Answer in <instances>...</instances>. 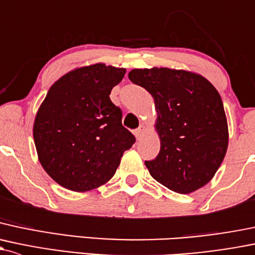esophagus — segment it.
I'll list each match as a JSON object with an SVG mask.
<instances>
[{"label": "esophagus", "mask_w": 255, "mask_h": 255, "mask_svg": "<svg viewBox=\"0 0 255 255\" xmlns=\"http://www.w3.org/2000/svg\"><path fill=\"white\" fill-rule=\"evenodd\" d=\"M144 130H145V127H144L143 125H140L138 128H136V129L134 130V134L136 136V139H140V136L143 135Z\"/></svg>", "instance_id": "esophagus-1"}]
</instances>
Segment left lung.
<instances>
[{"label":"left lung","instance_id":"left-lung-1","mask_svg":"<svg viewBox=\"0 0 255 255\" xmlns=\"http://www.w3.org/2000/svg\"><path fill=\"white\" fill-rule=\"evenodd\" d=\"M128 78L151 94L157 112L160 152L145 161L150 175L179 194L204 187L215 176L229 145V126L218 90L200 74L166 67L132 69Z\"/></svg>","mask_w":255,"mask_h":255}]
</instances>
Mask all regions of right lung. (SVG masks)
Masks as SVG:
<instances>
[{
  "mask_svg": "<svg viewBox=\"0 0 255 255\" xmlns=\"http://www.w3.org/2000/svg\"><path fill=\"white\" fill-rule=\"evenodd\" d=\"M125 68L95 63L56 80L40 105L33 135L37 157L56 183L73 192L103 186L116 172L135 138L110 100Z\"/></svg>",
  "mask_w": 255,
  "mask_h": 255,
  "instance_id": "add662e5",
  "label": "right lung"
}]
</instances>
